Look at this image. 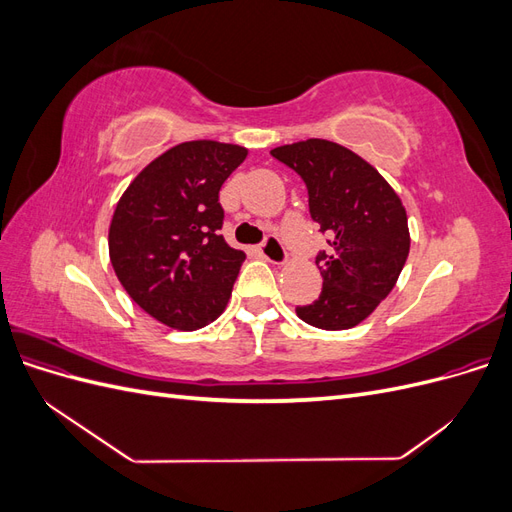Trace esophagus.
<instances>
[{
    "label": "esophagus",
    "mask_w": 512,
    "mask_h": 512,
    "mask_svg": "<svg viewBox=\"0 0 512 512\" xmlns=\"http://www.w3.org/2000/svg\"><path fill=\"white\" fill-rule=\"evenodd\" d=\"M260 254H262V258H265V260L273 262V265H284V262L288 260V254L284 250L282 241L277 239L275 235H267L265 241L260 243Z\"/></svg>",
    "instance_id": "obj_1"
}]
</instances>
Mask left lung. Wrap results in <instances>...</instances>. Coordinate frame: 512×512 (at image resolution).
<instances>
[{
    "instance_id": "8db88e82",
    "label": "left lung",
    "mask_w": 512,
    "mask_h": 512,
    "mask_svg": "<svg viewBox=\"0 0 512 512\" xmlns=\"http://www.w3.org/2000/svg\"><path fill=\"white\" fill-rule=\"evenodd\" d=\"M271 156L303 179L309 215L329 237V250L316 254L320 297L297 316L324 331L350 329L386 299L406 265V209L374 166L337 143L309 138Z\"/></svg>"
}]
</instances>
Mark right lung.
Wrapping results in <instances>:
<instances>
[{"label":"right lung","mask_w":512,"mask_h":512,"mask_svg":"<svg viewBox=\"0 0 512 512\" xmlns=\"http://www.w3.org/2000/svg\"><path fill=\"white\" fill-rule=\"evenodd\" d=\"M247 149L190 141L145 166L117 203L108 252L121 286L179 331L218 318L245 254L222 237L220 188Z\"/></svg>","instance_id":"1"}]
</instances>
